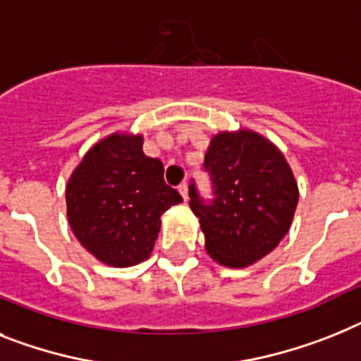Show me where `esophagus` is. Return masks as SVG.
I'll use <instances>...</instances> for the list:
<instances>
[{
    "mask_svg": "<svg viewBox=\"0 0 361 361\" xmlns=\"http://www.w3.org/2000/svg\"><path fill=\"white\" fill-rule=\"evenodd\" d=\"M178 190H180V195L183 196V200H189V187H187V183H181L180 187H178Z\"/></svg>",
    "mask_w": 361,
    "mask_h": 361,
    "instance_id": "1",
    "label": "esophagus"
}]
</instances>
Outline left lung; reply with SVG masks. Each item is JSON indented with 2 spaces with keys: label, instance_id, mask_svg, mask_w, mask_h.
<instances>
[{
  "label": "left lung",
  "instance_id": "left-lung-1",
  "mask_svg": "<svg viewBox=\"0 0 361 361\" xmlns=\"http://www.w3.org/2000/svg\"><path fill=\"white\" fill-rule=\"evenodd\" d=\"M213 181L205 202L190 185V209L200 218L205 250L218 264L246 268L284 238L299 202L298 181L283 152L251 130L220 132L204 161Z\"/></svg>",
  "mask_w": 361,
  "mask_h": 361
}]
</instances>
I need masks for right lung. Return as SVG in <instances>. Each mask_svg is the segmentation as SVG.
Wrapping results in <instances>:
<instances>
[{
  "label": "right lung",
  "instance_id": "right-lung-1",
  "mask_svg": "<svg viewBox=\"0 0 361 361\" xmlns=\"http://www.w3.org/2000/svg\"><path fill=\"white\" fill-rule=\"evenodd\" d=\"M163 163L143 152V137L111 134L93 145L66 185L68 220L95 259L128 268L150 257L161 214L180 204Z\"/></svg>",
  "mask_w": 361,
  "mask_h": 361
}]
</instances>
